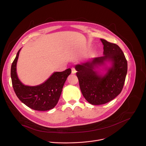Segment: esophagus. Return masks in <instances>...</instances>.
Segmentation results:
<instances>
[{"label": "esophagus", "instance_id": "esophagus-1", "mask_svg": "<svg viewBox=\"0 0 146 146\" xmlns=\"http://www.w3.org/2000/svg\"><path fill=\"white\" fill-rule=\"evenodd\" d=\"M72 74H74L76 73V70L74 67L72 68Z\"/></svg>", "mask_w": 146, "mask_h": 146}]
</instances>
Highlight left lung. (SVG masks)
Here are the masks:
<instances>
[{
    "label": "left lung",
    "mask_w": 146,
    "mask_h": 146,
    "mask_svg": "<svg viewBox=\"0 0 146 146\" xmlns=\"http://www.w3.org/2000/svg\"><path fill=\"white\" fill-rule=\"evenodd\" d=\"M100 40L104 56L75 66L82 94L93 105L103 104L116 98L123 89L127 72V62L120 47ZM106 61H111L112 67L104 75L94 70L95 66L103 65Z\"/></svg>",
    "instance_id": "8db88e82"
}]
</instances>
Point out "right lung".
Masks as SVG:
<instances>
[{
	"instance_id": "right-lung-1",
	"label": "right lung",
	"mask_w": 146,
	"mask_h": 146,
	"mask_svg": "<svg viewBox=\"0 0 146 146\" xmlns=\"http://www.w3.org/2000/svg\"><path fill=\"white\" fill-rule=\"evenodd\" d=\"M21 49L12 63L11 71L12 86L17 97L25 105L35 110L47 111L52 109L59 100L64 84L72 72L71 69L53 73L45 82L40 85L25 86L19 79L16 73V64Z\"/></svg>"
}]
</instances>
